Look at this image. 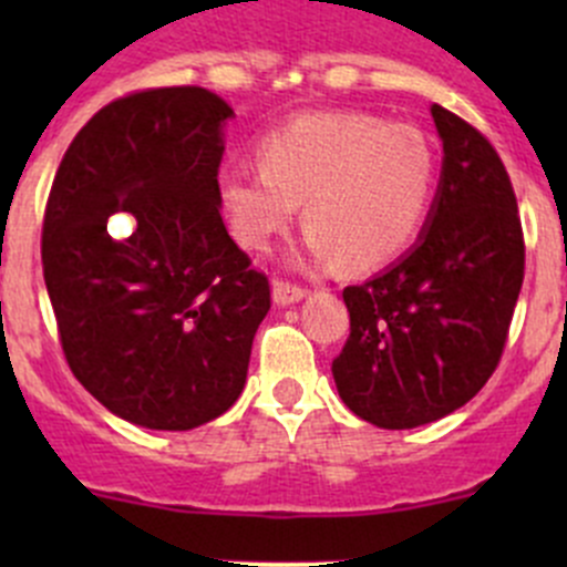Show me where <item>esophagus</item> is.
<instances>
[{
    "instance_id": "34e87169",
    "label": "esophagus",
    "mask_w": 567,
    "mask_h": 567,
    "mask_svg": "<svg viewBox=\"0 0 567 567\" xmlns=\"http://www.w3.org/2000/svg\"><path fill=\"white\" fill-rule=\"evenodd\" d=\"M305 296H307V290L301 288V285L285 282V279H277V282H274V305L277 307L296 305V301H301Z\"/></svg>"
}]
</instances>
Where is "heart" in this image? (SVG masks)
I'll use <instances>...</instances> for the list:
<instances>
[{"instance_id":"b5f03b06","label":"heart","mask_w":567,"mask_h":567,"mask_svg":"<svg viewBox=\"0 0 567 567\" xmlns=\"http://www.w3.org/2000/svg\"><path fill=\"white\" fill-rule=\"evenodd\" d=\"M260 169L227 167L219 203L233 236L266 249L305 203L307 247L348 268L390 262L414 241L436 186V151L420 128L368 112H318L257 145Z\"/></svg>"}]
</instances>
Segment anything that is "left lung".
<instances>
[{
  "mask_svg": "<svg viewBox=\"0 0 567 567\" xmlns=\"http://www.w3.org/2000/svg\"><path fill=\"white\" fill-rule=\"evenodd\" d=\"M442 181L409 255L342 290L351 334L331 362L342 403L386 431L453 414L491 379L524 282V233L499 153L431 106Z\"/></svg>",
  "mask_w": 567,
  "mask_h": 567,
  "instance_id": "left-lung-1",
  "label": "left lung"
}]
</instances>
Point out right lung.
Masks as SVG:
<instances>
[{
  "instance_id": "1",
  "label": "right lung",
  "mask_w": 567,
  "mask_h": 567,
  "mask_svg": "<svg viewBox=\"0 0 567 567\" xmlns=\"http://www.w3.org/2000/svg\"><path fill=\"white\" fill-rule=\"evenodd\" d=\"M205 87L112 101L62 156L43 216V279L68 368L120 420L192 431L247 384L268 277L221 221V128ZM132 216L114 239L107 219Z\"/></svg>"
}]
</instances>
